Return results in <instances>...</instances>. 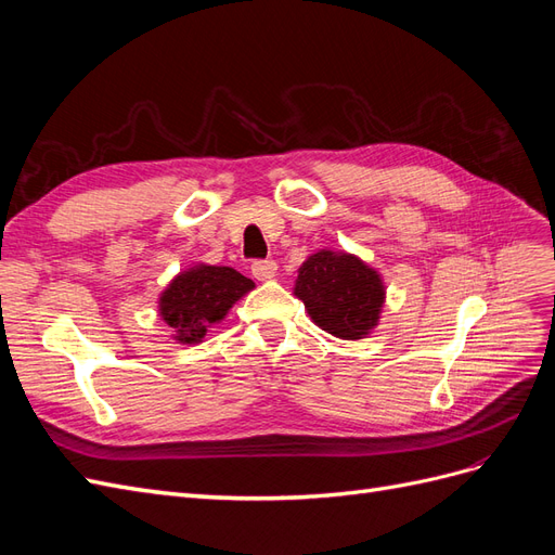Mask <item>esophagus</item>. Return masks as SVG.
Segmentation results:
<instances>
[{"label": "esophagus", "mask_w": 555, "mask_h": 555, "mask_svg": "<svg viewBox=\"0 0 555 555\" xmlns=\"http://www.w3.org/2000/svg\"><path fill=\"white\" fill-rule=\"evenodd\" d=\"M275 273H278V263L273 259H257L255 263H251V275L261 282L275 278Z\"/></svg>", "instance_id": "obj_1"}]
</instances>
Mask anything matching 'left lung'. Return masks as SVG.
Instances as JSON below:
<instances>
[{
    "label": "left lung",
    "mask_w": 555,
    "mask_h": 555,
    "mask_svg": "<svg viewBox=\"0 0 555 555\" xmlns=\"http://www.w3.org/2000/svg\"><path fill=\"white\" fill-rule=\"evenodd\" d=\"M294 294L319 328L343 340L365 338L384 306V282L375 268L333 249H319L304 261Z\"/></svg>",
    "instance_id": "obj_1"
}]
</instances>
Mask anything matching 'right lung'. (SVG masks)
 <instances>
[{"mask_svg":"<svg viewBox=\"0 0 555 555\" xmlns=\"http://www.w3.org/2000/svg\"><path fill=\"white\" fill-rule=\"evenodd\" d=\"M249 289H255V282L233 268L198 263L173 278L164 289L159 314L178 343L194 345L210 326L222 322L231 306Z\"/></svg>","mask_w":555,"mask_h":555,"instance_id":"right-lung-1","label":"right lung"}]
</instances>
